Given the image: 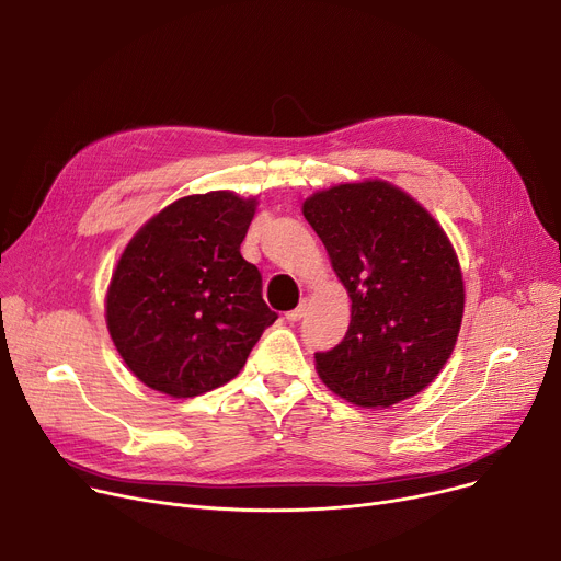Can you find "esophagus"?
<instances>
[{"label": "esophagus", "mask_w": 561, "mask_h": 561, "mask_svg": "<svg viewBox=\"0 0 561 561\" xmlns=\"http://www.w3.org/2000/svg\"><path fill=\"white\" fill-rule=\"evenodd\" d=\"M305 311H307V302L302 300L296 309H290V311H286L284 313V318L288 320V322H298V320H302V316H305Z\"/></svg>", "instance_id": "esophagus-1"}]
</instances>
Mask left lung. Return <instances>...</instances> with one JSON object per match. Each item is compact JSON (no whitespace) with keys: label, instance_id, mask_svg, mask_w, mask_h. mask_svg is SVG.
<instances>
[{"label":"left lung","instance_id":"obj_1","mask_svg":"<svg viewBox=\"0 0 561 561\" xmlns=\"http://www.w3.org/2000/svg\"><path fill=\"white\" fill-rule=\"evenodd\" d=\"M302 214L352 300L343 341L316 352L320 379L362 407L416 396L448 362L463 316V282L448 236L387 182L316 193Z\"/></svg>","mask_w":561,"mask_h":561}]
</instances>
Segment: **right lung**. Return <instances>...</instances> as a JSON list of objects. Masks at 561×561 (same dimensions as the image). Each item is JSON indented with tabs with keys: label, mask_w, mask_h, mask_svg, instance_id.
Listing matches in <instances>:
<instances>
[{
	"label": "right lung",
	"mask_w": 561,
	"mask_h": 561,
	"mask_svg": "<svg viewBox=\"0 0 561 561\" xmlns=\"http://www.w3.org/2000/svg\"><path fill=\"white\" fill-rule=\"evenodd\" d=\"M254 206L227 191L182 197L123 252L106 325L142 385L172 398L222 387L277 320L259 268L241 256Z\"/></svg>",
	"instance_id": "obj_1"
}]
</instances>
